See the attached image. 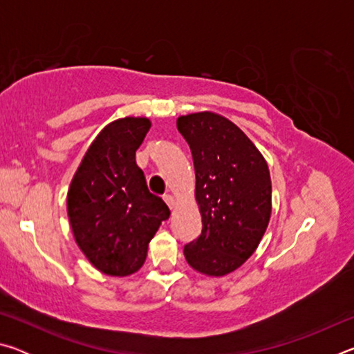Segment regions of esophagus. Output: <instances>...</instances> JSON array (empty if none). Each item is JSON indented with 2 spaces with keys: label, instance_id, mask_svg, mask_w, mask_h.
I'll list each match as a JSON object with an SVG mask.
<instances>
[{
  "label": "esophagus",
  "instance_id": "1",
  "mask_svg": "<svg viewBox=\"0 0 354 354\" xmlns=\"http://www.w3.org/2000/svg\"><path fill=\"white\" fill-rule=\"evenodd\" d=\"M164 200H165V203H167V206H169L170 209L175 207L176 201H175V198H173V196H171L170 194H169V195H165V196H164Z\"/></svg>",
  "mask_w": 354,
  "mask_h": 354
}]
</instances>
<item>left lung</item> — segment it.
Wrapping results in <instances>:
<instances>
[{
    "label": "left lung",
    "instance_id": "obj_1",
    "mask_svg": "<svg viewBox=\"0 0 354 354\" xmlns=\"http://www.w3.org/2000/svg\"><path fill=\"white\" fill-rule=\"evenodd\" d=\"M195 167L201 234L184 247L189 266L206 277L237 270L261 243L272 215L267 160L243 131L211 111L176 120Z\"/></svg>",
    "mask_w": 354,
    "mask_h": 354
}]
</instances>
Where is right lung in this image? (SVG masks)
Listing matches in <instances>:
<instances>
[{
	"mask_svg": "<svg viewBox=\"0 0 354 354\" xmlns=\"http://www.w3.org/2000/svg\"><path fill=\"white\" fill-rule=\"evenodd\" d=\"M151 122L113 120L84 154L70 183L67 212L77 247L107 277H128L143 266L148 243L169 218L162 198L149 194L136 164Z\"/></svg>",
	"mask_w": 354,
	"mask_h": 354,
	"instance_id": "1",
	"label": "right lung"
}]
</instances>
